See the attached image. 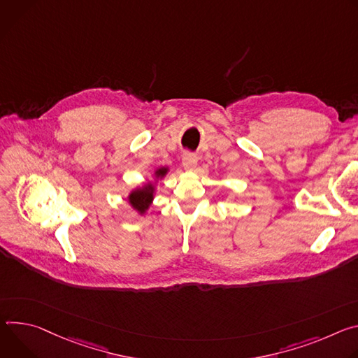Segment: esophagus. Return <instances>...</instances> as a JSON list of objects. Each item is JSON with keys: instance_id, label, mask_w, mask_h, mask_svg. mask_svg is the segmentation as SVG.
Listing matches in <instances>:
<instances>
[{"instance_id": "34e87169", "label": "esophagus", "mask_w": 358, "mask_h": 358, "mask_svg": "<svg viewBox=\"0 0 358 358\" xmlns=\"http://www.w3.org/2000/svg\"><path fill=\"white\" fill-rule=\"evenodd\" d=\"M182 165L185 166V169L193 171V169L196 168V165H197V157H196L193 153L186 152V153L183 155V157H182Z\"/></svg>"}]
</instances>
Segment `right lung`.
I'll return each mask as SVG.
<instances>
[{"instance_id": "add662e5", "label": "right lung", "mask_w": 358, "mask_h": 358, "mask_svg": "<svg viewBox=\"0 0 358 358\" xmlns=\"http://www.w3.org/2000/svg\"><path fill=\"white\" fill-rule=\"evenodd\" d=\"M171 172V168L168 166H161L153 171V180H148L146 183L136 186L135 189H132L127 199L128 203L132 206L134 210L138 212V215L143 216L148 209L150 208L153 199H155V193H156V185L159 180H162L165 176H168Z\"/></svg>"}]
</instances>
